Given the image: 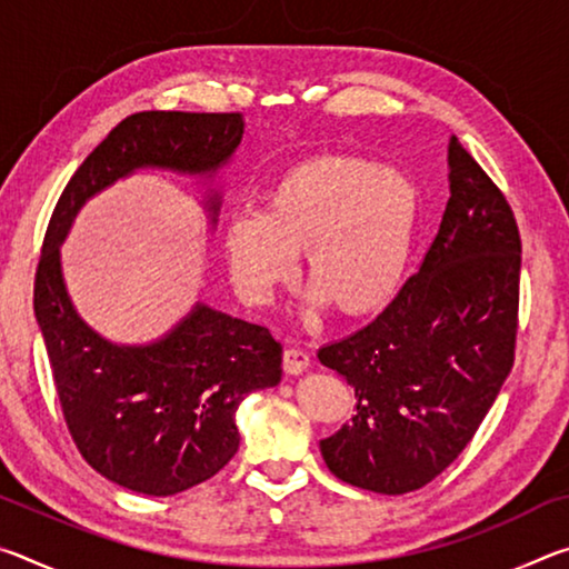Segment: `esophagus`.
<instances>
[{"mask_svg": "<svg viewBox=\"0 0 569 569\" xmlns=\"http://www.w3.org/2000/svg\"><path fill=\"white\" fill-rule=\"evenodd\" d=\"M308 366H311V356H308L303 349H286L283 351V371L291 373V377L306 371Z\"/></svg>", "mask_w": 569, "mask_h": 569, "instance_id": "esophagus-1", "label": "esophagus"}]
</instances>
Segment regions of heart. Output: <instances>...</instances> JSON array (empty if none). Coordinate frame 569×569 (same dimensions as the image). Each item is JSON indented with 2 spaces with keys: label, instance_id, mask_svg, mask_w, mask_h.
Returning <instances> with one entry per match:
<instances>
[{
  "label": "heart",
  "instance_id": "heart-1",
  "mask_svg": "<svg viewBox=\"0 0 569 569\" xmlns=\"http://www.w3.org/2000/svg\"><path fill=\"white\" fill-rule=\"evenodd\" d=\"M419 226L413 182L363 158L319 156L281 172L261 213L226 220L223 253L238 291L266 301L303 258L308 303L349 319L379 313L407 281Z\"/></svg>",
  "mask_w": 569,
  "mask_h": 569
}]
</instances>
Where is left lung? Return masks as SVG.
Here are the masks:
<instances>
[{"label": "left lung", "mask_w": 569, "mask_h": 569, "mask_svg": "<svg viewBox=\"0 0 569 569\" xmlns=\"http://www.w3.org/2000/svg\"><path fill=\"white\" fill-rule=\"evenodd\" d=\"M447 160L451 196L419 273L369 326L319 349L359 399L353 419L321 439L326 467L379 495H407L439 477L515 363L517 220L455 134Z\"/></svg>", "instance_id": "8db88e82"}]
</instances>
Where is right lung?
<instances>
[{"label":"right lung","instance_id":"right-lung-1","mask_svg":"<svg viewBox=\"0 0 569 569\" xmlns=\"http://www.w3.org/2000/svg\"><path fill=\"white\" fill-rule=\"evenodd\" d=\"M240 112H134L67 182L44 233L34 316L67 429L84 461L114 485L170 497L223 469L240 445L236 411L281 381V343L266 326L196 303L162 339L112 343L77 313L60 246L80 208L134 170L213 180L243 140ZM216 226L220 192L208 190Z\"/></svg>","mask_w":569,"mask_h":569}]
</instances>
